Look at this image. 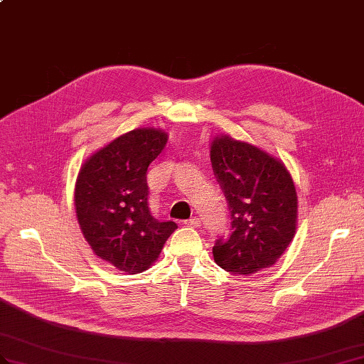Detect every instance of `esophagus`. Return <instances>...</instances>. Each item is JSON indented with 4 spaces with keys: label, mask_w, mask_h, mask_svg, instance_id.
I'll return each instance as SVG.
<instances>
[{
    "label": "esophagus",
    "mask_w": 364,
    "mask_h": 364,
    "mask_svg": "<svg viewBox=\"0 0 364 364\" xmlns=\"http://www.w3.org/2000/svg\"><path fill=\"white\" fill-rule=\"evenodd\" d=\"M185 225H188V227H199V225H200V220H199V218H191V219H188V220H185Z\"/></svg>",
    "instance_id": "obj_1"
}]
</instances>
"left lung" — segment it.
I'll return each mask as SVG.
<instances>
[{
  "instance_id": "1",
  "label": "left lung",
  "mask_w": 364,
  "mask_h": 364,
  "mask_svg": "<svg viewBox=\"0 0 364 364\" xmlns=\"http://www.w3.org/2000/svg\"><path fill=\"white\" fill-rule=\"evenodd\" d=\"M210 157L232 219L228 237L213 247L216 264L245 277L270 267L296 230L298 198L290 173L258 146L228 136L211 141Z\"/></svg>"
}]
</instances>
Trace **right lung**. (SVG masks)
Listing matches in <instances>:
<instances>
[{
    "mask_svg": "<svg viewBox=\"0 0 364 364\" xmlns=\"http://www.w3.org/2000/svg\"><path fill=\"white\" fill-rule=\"evenodd\" d=\"M166 140L162 129H132L80 168L74 196L80 228L94 253L120 272H145L177 228L173 220H157L148 205L146 171Z\"/></svg>",
    "mask_w": 364,
    "mask_h": 364,
    "instance_id": "add662e5",
    "label": "right lung"
}]
</instances>
